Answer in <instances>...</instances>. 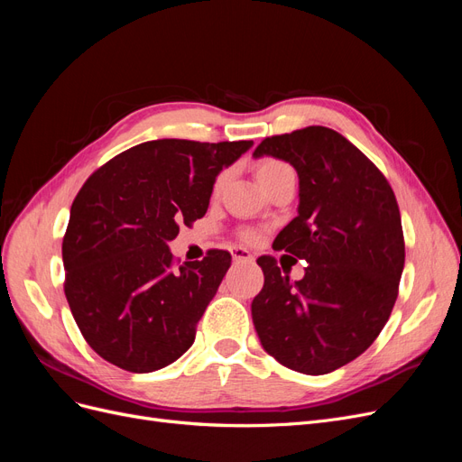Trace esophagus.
Masks as SVG:
<instances>
[{
	"label": "esophagus",
	"mask_w": 462,
	"mask_h": 462,
	"mask_svg": "<svg viewBox=\"0 0 462 462\" xmlns=\"http://www.w3.org/2000/svg\"><path fill=\"white\" fill-rule=\"evenodd\" d=\"M231 256L235 262H254V256L250 254L246 248H241V246H235L231 250Z\"/></svg>",
	"instance_id": "obj_1"
}]
</instances>
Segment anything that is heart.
<instances>
[{
    "instance_id": "obj_1",
    "label": "heart",
    "mask_w": 462,
    "mask_h": 462,
    "mask_svg": "<svg viewBox=\"0 0 462 462\" xmlns=\"http://www.w3.org/2000/svg\"><path fill=\"white\" fill-rule=\"evenodd\" d=\"M285 171H291V167H289L287 163H283V162H277V160H263V162H260V163H258L256 175H258L260 185L263 187V185H268L270 180H273L277 175H282V173H285ZM221 180H223V175L217 179L216 187H219V185H221ZM243 236H245V239H253L254 235L250 233V231H246Z\"/></svg>"
}]
</instances>
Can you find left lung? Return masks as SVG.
Returning <instances> with one entry per match:
<instances>
[{"label": "left lung", "mask_w": 462, "mask_h": 462, "mask_svg": "<svg viewBox=\"0 0 462 462\" xmlns=\"http://www.w3.org/2000/svg\"><path fill=\"white\" fill-rule=\"evenodd\" d=\"M253 156L295 167L297 217L273 248L306 262L292 283L275 258L256 260L263 272L253 300L256 333L279 365L329 374L365 353L393 310L404 268L395 194L365 153L319 125L265 138Z\"/></svg>", "instance_id": "1"}]
</instances>
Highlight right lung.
<instances>
[{"mask_svg":"<svg viewBox=\"0 0 462 462\" xmlns=\"http://www.w3.org/2000/svg\"><path fill=\"white\" fill-rule=\"evenodd\" d=\"M253 144L150 141L82 185L63 239L65 297L104 360L148 374L189 351L231 254L209 250L202 262L175 268L170 243L179 221L204 217L216 177Z\"/></svg>","mask_w":462,"mask_h":462,"instance_id":"obj_1","label":"right lung"}]
</instances>
